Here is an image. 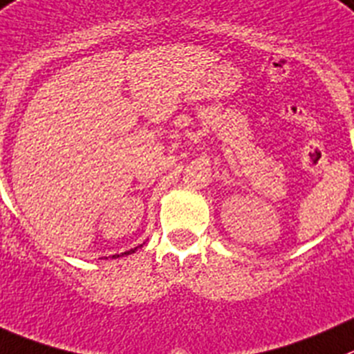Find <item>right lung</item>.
I'll return each instance as SVG.
<instances>
[{
	"label": "right lung",
	"instance_id": "add662e5",
	"mask_svg": "<svg viewBox=\"0 0 354 354\" xmlns=\"http://www.w3.org/2000/svg\"><path fill=\"white\" fill-rule=\"evenodd\" d=\"M133 250H136V248H133ZM133 250H130V252H133ZM130 252H127V254H130ZM113 257L116 259V257H120V255H113Z\"/></svg>",
	"mask_w": 354,
	"mask_h": 354
}]
</instances>
